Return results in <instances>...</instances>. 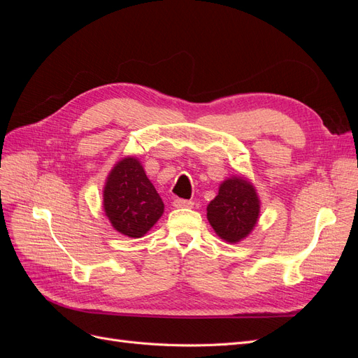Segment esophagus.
I'll return each instance as SVG.
<instances>
[{"mask_svg":"<svg viewBox=\"0 0 358 358\" xmlns=\"http://www.w3.org/2000/svg\"><path fill=\"white\" fill-rule=\"evenodd\" d=\"M173 206H175V208H178V209H180V208L191 209V208H194V203H192V201H189V200L176 199V200H173Z\"/></svg>","mask_w":358,"mask_h":358,"instance_id":"1","label":"esophagus"}]
</instances>
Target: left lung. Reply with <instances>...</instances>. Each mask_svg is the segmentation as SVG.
I'll use <instances>...</instances> for the list:
<instances>
[{
    "instance_id": "8db88e82",
    "label": "left lung",
    "mask_w": 358,
    "mask_h": 358,
    "mask_svg": "<svg viewBox=\"0 0 358 358\" xmlns=\"http://www.w3.org/2000/svg\"><path fill=\"white\" fill-rule=\"evenodd\" d=\"M262 201L251 180L230 176L220 183L218 196L208 204V221L227 243H239L252 233Z\"/></svg>"
}]
</instances>
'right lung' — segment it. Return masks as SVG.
Segmentation results:
<instances>
[{"mask_svg":"<svg viewBox=\"0 0 358 358\" xmlns=\"http://www.w3.org/2000/svg\"><path fill=\"white\" fill-rule=\"evenodd\" d=\"M103 209L113 229L131 239L143 237L164 213V203L137 157L119 159L107 175Z\"/></svg>","mask_w":358,"mask_h":358,"instance_id":"add662e5","label":"right lung"}]
</instances>
